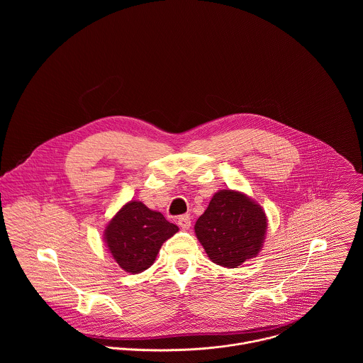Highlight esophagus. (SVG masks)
<instances>
[{
    "mask_svg": "<svg viewBox=\"0 0 363 363\" xmlns=\"http://www.w3.org/2000/svg\"><path fill=\"white\" fill-rule=\"evenodd\" d=\"M177 223H179V226H180L182 229L187 230V229L191 226V218H190V215H189V213L180 215V216L177 218Z\"/></svg>",
    "mask_w": 363,
    "mask_h": 363,
    "instance_id": "1",
    "label": "esophagus"
}]
</instances>
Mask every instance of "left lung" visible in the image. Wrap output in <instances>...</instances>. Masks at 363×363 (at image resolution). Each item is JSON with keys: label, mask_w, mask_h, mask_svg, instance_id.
<instances>
[{"label": "left lung", "mask_w": 363, "mask_h": 363, "mask_svg": "<svg viewBox=\"0 0 363 363\" xmlns=\"http://www.w3.org/2000/svg\"><path fill=\"white\" fill-rule=\"evenodd\" d=\"M196 235L208 257L222 267L236 268L259 255L267 216L259 204L233 190H220L196 222Z\"/></svg>", "instance_id": "obj_1"}]
</instances>
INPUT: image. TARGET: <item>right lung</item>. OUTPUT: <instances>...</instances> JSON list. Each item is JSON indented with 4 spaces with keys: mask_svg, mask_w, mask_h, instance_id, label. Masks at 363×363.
I'll use <instances>...</instances> for the list:
<instances>
[{
    "mask_svg": "<svg viewBox=\"0 0 363 363\" xmlns=\"http://www.w3.org/2000/svg\"><path fill=\"white\" fill-rule=\"evenodd\" d=\"M179 228L140 201H130L108 222L104 240L116 262L127 272L138 274L150 268L160 246Z\"/></svg>",
    "mask_w": 363,
    "mask_h": 363,
    "instance_id": "obj_1",
    "label": "right lung"
}]
</instances>
